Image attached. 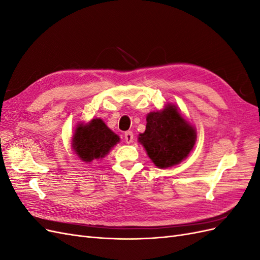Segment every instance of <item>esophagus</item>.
<instances>
[{
  "mask_svg": "<svg viewBox=\"0 0 260 260\" xmlns=\"http://www.w3.org/2000/svg\"><path fill=\"white\" fill-rule=\"evenodd\" d=\"M124 140H125V142H127L128 144L132 143V141H133V133H132L131 131L124 132Z\"/></svg>",
  "mask_w": 260,
  "mask_h": 260,
  "instance_id": "esophagus-1",
  "label": "esophagus"
}]
</instances>
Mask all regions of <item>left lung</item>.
<instances>
[{"label": "left lung", "instance_id": "1", "mask_svg": "<svg viewBox=\"0 0 260 260\" xmlns=\"http://www.w3.org/2000/svg\"><path fill=\"white\" fill-rule=\"evenodd\" d=\"M196 129L175 104L167 103L146 116V129L138 141L155 166L174 167L190 155L196 143Z\"/></svg>", "mask_w": 260, "mask_h": 260}]
</instances>
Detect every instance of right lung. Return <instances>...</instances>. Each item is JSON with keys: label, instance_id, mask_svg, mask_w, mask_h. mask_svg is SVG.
I'll use <instances>...</instances> for the list:
<instances>
[{"label": "right lung", "instance_id": "1", "mask_svg": "<svg viewBox=\"0 0 260 260\" xmlns=\"http://www.w3.org/2000/svg\"><path fill=\"white\" fill-rule=\"evenodd\" d=\"M119 141V136L109 129L101 118H93L89 122L77 123L72 147L79 159L92 162L104 158Z\"/></svg>", "mask_w": 260, "mask_h": 260}]
</instances>
